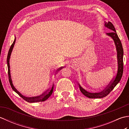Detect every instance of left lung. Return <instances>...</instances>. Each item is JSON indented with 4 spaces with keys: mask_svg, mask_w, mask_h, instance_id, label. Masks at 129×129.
<instances>
[{
    "mask_svg": "<svg viewBox=\"0 0 129 129\" xmlns=\"http://www.w3.org/2000/svg\"><path fill=\"white\" fill-rule=\"evenodd\" d=\"M104 26L111 30L110 33H106V34L113 39L116 46L117 60V72L115 78L114 79V80L111 82V83L108 86H107L105 90L100 92H88L86 90L83 88L79 83V89H80L81 92L83 93V94L85 96L91 99L103 98L108 95L113 90L114 87L116 86V85L119 83L122 78L123 73V55H124V51H123L121 41H120L118 37V35H117L116 33L115 28H114L113 24L110 21H108V22L105 21L104 22Z\"/></svg>",
    "mask_w": 129,
    "mask_h": 129,
    "instance_id": "8db88e82",
    "label": "left lung"
}]
</instances>
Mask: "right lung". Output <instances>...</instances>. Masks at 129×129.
Masks as SVG:
<instances>
[{"instance_id": "1", "label": "right lung", "mask_w": 129, "mask_h": 129, "mask_svg": "<svg viewBox=\"0 0 129 129\" xmlns=\"http://www.w3.org/2000/svg\"><path fill=\"white\" fill-rule=\"evenodd\" d=\"M15 40H16V38L15 37L14 40L13 44H12V45H11L10 48L9 49V52H8V56H7V65H8V76H9V83H10V84L11 85V87H12V88L13 89L14 91L16 93H17V94L19 96H20V97H21L23 99H24L25 101H26L27 102L33 103H37V102H42V101H44L47 100L48 99L50 96L52 94V93H53V89H54V84H53V85H52L50 89H49L48 92H45V94H44L42 95L39 96H36V97H26V96H24L23 95L21 94V93L19 92V91H18L17 89H16L15 87V86L13 85V81H12V78H11V75H10L9 61H10V58L11 54H12V52L13 51L14 46ZM63 68H64V67L60 68L59 69L57 70H58V72H59V71H60V70H61Z\"/></svg>"}]
</instances>
